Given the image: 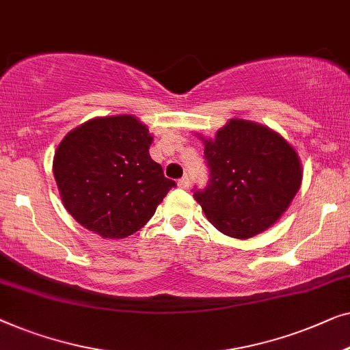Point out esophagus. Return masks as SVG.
I'll return each mask as SVG.
<instances>
[{
    "mask_svg": "<svg viewBox=\"0 0 350 350\" xmlns=\"http://www.w3.org/2000/svg\"><path fill=\"white\" fill-rule=\"evenodd\" d=\"M177 185L180 187V189H189V185H190V179H189V176H184V177H180L179 179V182H177Z\"/></svg>",
    "mask_w": 350,
    "mask_h": 350,
    "instance_id": "34e87169",
    "label": "esophagus"
}]
</instances>
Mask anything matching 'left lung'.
<instances>
[{
	"label": "left lung",
	"mask_w": 350,
	"mask_h": 350,
	"mask_svg": "<svg viewBox=\"0 0 350 350\" xmlns=\"http://www.w3.org/2000/svg\"><path fill=\"white\" fill-rule=\"evenodd\" d=\"M204 144L211 179L193 198L219 231L249 239L280 219L301 185L297 150L278 131L257 122L231 119Z\"/></svg>",
	"instance_id": "1"
}]
</instances>
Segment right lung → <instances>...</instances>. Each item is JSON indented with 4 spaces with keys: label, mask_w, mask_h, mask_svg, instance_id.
Returning a JSON list of instances; mask_svg holds the SVG:
<instances>
[{
    "label": "right lung",
    "mask_w": 350,
    "mask_h": 350,
    "mask_svg": "<svg viewBox=\"0 0 350 350\" xmlns=\"http://www.w3.org/2000/svg\"><path fill=\"white\" fill-rule=\"evenodd\" d=\"M154 136L131 114L95 117L63 137L53 155L58 193L77 224L107 239L126 238L176 185L150 159Z\"/></svg>",
    "instance_id": "obj_1"
}]
</instances>
